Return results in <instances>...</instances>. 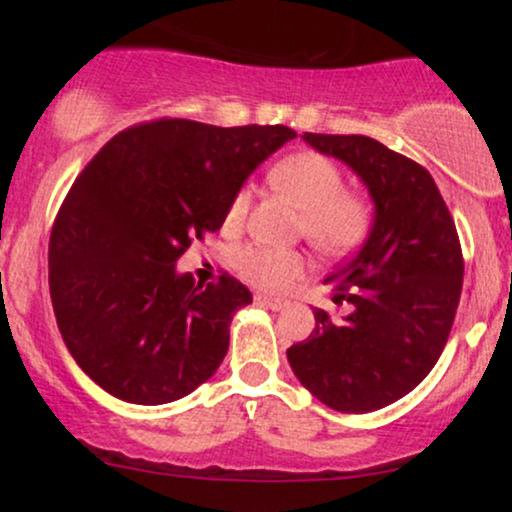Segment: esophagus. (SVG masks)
<instances>
[{
  "instance_id": "esophagus-1",
  "label": "esophagus",
  "mask_w": 512,
  "mask_h": 512,
  "mask_svg": "<svg viewBox=\"0 0 512 512\" xmlns=\"http://www.w3.org/2000/svg\"><path fill=\"white\" fill-rule=\"evenodd\" d=\"M255 301H257V303H260V305H264V308L274 310V313H276V310H284V308H286V305H289V303H286V301H281V298H272V296H264V293H257V296H255Z\"/></svg>"
}]
</instances>
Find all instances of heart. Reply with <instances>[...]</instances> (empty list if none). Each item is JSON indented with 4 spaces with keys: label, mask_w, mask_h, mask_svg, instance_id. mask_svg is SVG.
I'll return each mask as SVG.
<instances>
[{
    "label": "heart",
    "mask_w": 512,
    "mask_h": 512,
    "mask_svg": "<svg viewBox=\"0 0 512 512\" xmlns=\"http://www.w3.org/2000/svg\"><path fill=\"white\" fill-rule=\"evenodd\" d=\"M272 182L303 209V233L322 255L339 257L354 250L368 233V207L346 195L342 170L327 156L298 151L272 170ZM250 187H240L226 211L228 226H236L250 209ZM238 272L267 291H284L305 272L298 250L248 245L236 252Z\"/></svg>",
    "instance_id": "heart-1"
}]
</instances>
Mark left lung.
<instances>
[{"instance_id":"obj_1","label":"left lung","mask_w":512,"mask_h":512,"mask_svg":"<svg viewBox=\"0 0 512 512\" xmlns=\"http://www.w3.org/2000/svg\"><path fill=\"white\" fill-rule=\"evenodd\" d=\"M366 185L373 223L361 250L332 272L342 320L315 308V330L286 349L310 395L366 414L409 395L436 366L462 291V250L438 185L411 158L363 134L303 132Z\"/></svg>"}]
</instances>
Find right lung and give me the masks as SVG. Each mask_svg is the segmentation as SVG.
Returning <instances> with one entry per match:
<instances>
[{
    "mask_svg": "<svg viewBox=\"0 0 512 512\" xmlns=\"http://www.w3.org/2000/svg\"><path fill=\"white\" fill-rule=\"evenodd\" d=\"M293 137L284 125L156 120L120 132L81 170L52 226L50 298L69 354L108 395L154 407L216 373L252 293L233 276L195 284L175 264Z\"/></svg>",
    "mask_w": 512,
    "mask_h": 512,
    "instance_id": "add662e5",
    "label": "right lung"
}]
</instances>
